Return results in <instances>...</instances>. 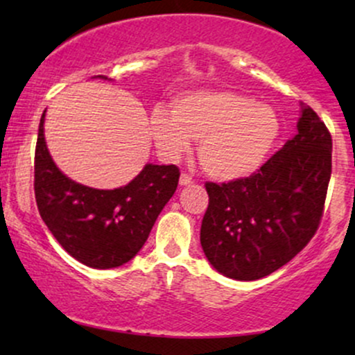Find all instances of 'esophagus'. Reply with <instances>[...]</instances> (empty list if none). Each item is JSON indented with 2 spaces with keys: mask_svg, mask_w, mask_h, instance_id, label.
Returning a JSON list of instances; mask_svg holds the SVG:
<instances>
[{
  "mask_svg": "<svg viewBox=\"0 0 355 355\" xmlns=\"http://www.w3.org/2000/svg\"><path fill=\"white\" fill-rule=\"evenodd\" d=\"M191 183H193V178H191L189 173H182L180 175V185L187 187V185H191Z\"/></svg>",
  "mask_w": 355,
  "mask_h": 355,
  "instance_id": "esophagus-1",
  "label": "esophagus"
}]
</instances>
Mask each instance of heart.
<instances>
[{
	"instance_id": "b5f03b06",
	"label": "heart",
	"mask_w": 355,
	"mask_h": 355,
	"mask_svg": "<svg viewBox=\"0 0 355 355\" xmlns=\"http://www.w3.org/2000/svg\"><path fill=\"white\" fill-rule=\"evenodd\" d=\"M150 130L158 152L178 160L198 140L202 168L218 180L255 172L279 137L280 123L268 105L227 89H198L177 96L172 113L157 108Z\"/></svg>"
}]
</instances>
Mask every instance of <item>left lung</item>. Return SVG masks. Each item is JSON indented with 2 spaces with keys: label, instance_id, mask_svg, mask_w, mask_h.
<instances>
[{
  "label": "left lung",
  "instance_id": "left-lung-1",
  "mask_svg": "<svg viewBox=\"0 0 355 355\" xmlns=\"http://www.w3.org/2000/svg\"><path fill=\"white\" fill-rule=\"evenodd\" d=\"M332 173V137L311 107L297 135L250 177L207 182L200 243L220 274L262 279L291 262L320 225Z\"/></svg>",
  "mask_w": 355,
  "mask_h": 355
}]
</instances>
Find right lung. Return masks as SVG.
<instances>
[{
	"instance_id": "obj_1",
	"label": "right lung",
	"mask_w": 355,
	"mask_h": 355,
	"mask_svg": "<svg viewBox=\"0 0 355 355\" xmlns=\"http://www.w3.org/2000/svg\"><path fill=\"white\" fill-rule=\"evenodd\" d=\"M40 120L35 198L48 230L73 259L92 268L120 267L138 254L180 178L175 165H145L128 185L96 190L70 180L53 164Z\"/></svg>"
}]
</instances>
